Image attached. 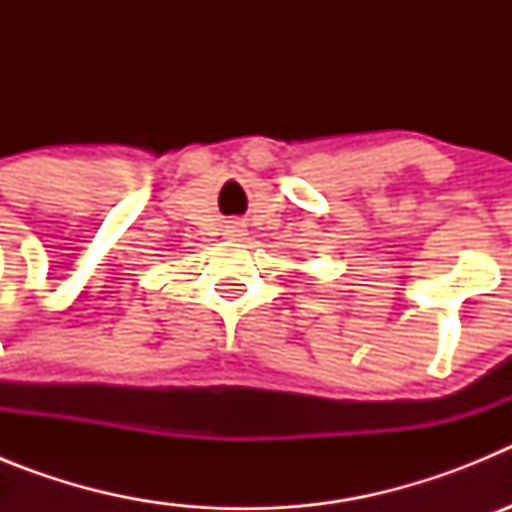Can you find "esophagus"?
<instances>
[{
  "label": "esophagus",
  "mask_w": 512,
  "mask_h": 512,
  "mask_svg": "<svg viewBox=\"0 0 512 512\" xmlns=\"http://www.w3.org/2000/svg\"><path fill=\"white\" fill-rule=\"evenodd\" d=\"M225 235H230V238H235V241H238V238H243V235H246V230H243V225H228V233Z\"/></svg>",
  "instance_id": "obj_1"
}]
</instances>
